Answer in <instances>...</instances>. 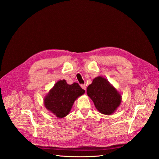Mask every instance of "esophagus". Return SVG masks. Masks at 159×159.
<instances>
[{
  "label": "esophagus",
  "mask_w": 159,
  "mask_h": 159,
  "mask_svg": "<svg viewBox=\"0 0 159 159\" xmlns=\"http://www.w3.org/2000/svg\"><path fill=\"white\" fill-rule=\"evenodd\" d=\"M81 88H82V89H84V90L86 89V85H85V84H81Z\"/></svg>",
  "instance_id": "34e87169"
}]
</instances>
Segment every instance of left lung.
<instances>
[{
    "label": "left lung",
    "instance_id": "8db88e82",
    "mask_svg": "<svg viewBox=\"0 0 159 159\" xmlns=\"http://www.w3.org/2000/svg\"><path fill=\"white\" fill-rule=\"evenodd\" d=\"M87 94L101 113L110 115L121 103L122 96L109 81L102 76L96 77L87 88Z\"/></svg>",
    "mask_w": 159,
    "mask_h": 159
}]
</instances>
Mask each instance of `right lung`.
<instances>
[{"instance_id": "obj_1", "label": "right lung", "mask_w": 159, "mask_h": 159, "mask_svg": "<svg viewBox=\"0 0 159 159\" xmlns=\"http://www.w3.org/2000/svg\"><path fill=\"white\" fill-rule=\"evenodd\" d=\"M84 93L78 83L69 85L65 80H59L46 95L44 105L57 118H64L70 113L75 101Z\"/></svg>"}]
</instances>
